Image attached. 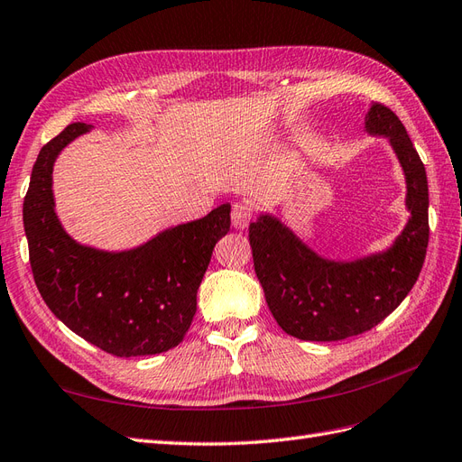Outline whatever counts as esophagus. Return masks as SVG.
<instances>
[{
    "mask_svg": "<svg viewBox=\"0 0 462 462\" xmlns=\"http://www.w3.org/2000/svg\"><path fill=\"white\" fill-rule=\"evenodd\" d=\"M249 218H252V215H249V208L242 203H236L232 207V226L238 228V230H244L247 224H249Z\"/></svg>",
    "mask_w": 462,
    "mask_h": 462,
    "instance_id": "1",
    "label": "esophagus"
}]
</instances>
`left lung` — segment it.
Returning <instances> with one entry per match:
<instances>
[{
  "mask_svg": "<svg viewBox=\"0 0 462 462\" xmlns=\"http://www.w3.org/2000/svg\"><path fill=\"white\" fill-rule=\"evenodd\" d=\"M365 131L383 135L406 180V226L385 252L354 261L325 259L269 213L249 224L255 274L273 318L300 340H342L370 331L411 292L430 240L428 178L414 144L393 110L372 102Z\"/></svg>",
  "mask_w": 462,
  "mask_h": 462,
  "instance_id": "obj_1",
  "label": "left lung"
}]
</instances>
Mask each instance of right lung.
Wrapping results in <instances>:
<instances>
[{
  "label": "right lung",
  "instance_id": "1",
  "mask_svg": "<svg viewBox=\"0 0 462 462\" xmlns=\"http://www.w3.org/2000/svg\"><path fill=\"white\" fill-rule=\"evenodd\" d=\"M90 129L83 122L68 125L36 158L23 203L34 282L51 313L90 345L120 358L161 354L188 333L210 255L230 230V205L125 252L75 242L56 215L51 170L58 154Z\"/></svg>",
  "mask_w": 462,
  "mask_h": 462
}]
</instances>
